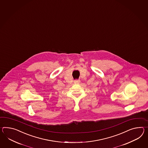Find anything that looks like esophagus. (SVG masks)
Wrapping results in <instances>:
<instances>
[{
	"label": "esophagus",
	"mask_w": 148,
	"mask_h": 148,
	"mask_svg": "<svg viewBox=\"0 0 148 148\" xmlns=\"http://www.w3.org/2000/svg\"><path fill=\"white\" fill-rule=\"evenodd\" d=\"M74 82L75 83H79L80 82V80L79 79H75L74 81Z\"/></svg>",
	"instance_id": "1"
}]
</instances>
